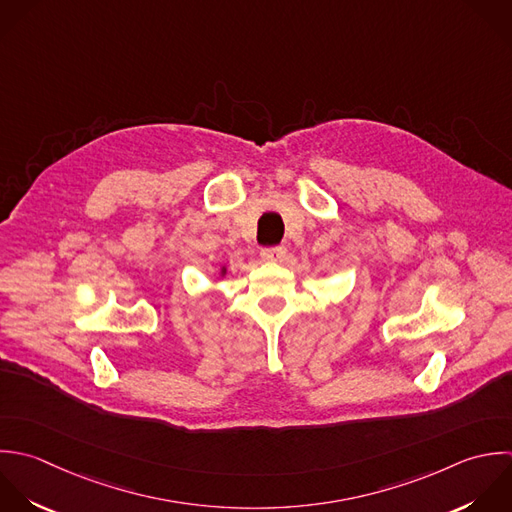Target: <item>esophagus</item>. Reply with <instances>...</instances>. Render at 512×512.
I'll use <instances>...</instances> for the list:
<instances>
[{"instance_id":"1","label":"esophagus","mask_w":512,"mask_h":512,"mask_svg":"<svg viewBox=\"0 0 512 512\" xmlns=\"http://www.w3.org/2000/svg\"><path fill=\"white\" fill-rule=\"evenodd\" d=\"M287 249L283 245H275V247H263L261 249V259L265 261H281L285 257Z\"/></svg>"}]
</instances>
